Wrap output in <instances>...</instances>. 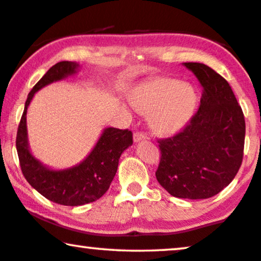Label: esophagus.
<instances>
[{"label": "esophagus", "instance_id": "1", "mask_svg": "<svg viewBox=\"0 0 261 261\" xmlns=\"http://www.w3.org/2000/svg\"><path fill=\"white\" fill-rule=\"evenodd\" d=\"M142 140H148V136L143 133H136L134 134V141L135 142H140Z\"/></svg>", "mask_w": 261, "mask_h": 261}]
</instances>
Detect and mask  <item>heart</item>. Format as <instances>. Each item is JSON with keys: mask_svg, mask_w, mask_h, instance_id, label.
<instances>
[{"mask_svg": "<svg viewBox=\"0 0 261 261\" xmlns=\"http://www.w3.org/2000/svg\"><path fill=\"white\" fill-rule=\"evenodd\" d=\"M131 101L141 112L151 113V124L158 133L173 135L191 120L198 95L192 86L179 80L156 77L138 86Z\"/></svg>", "mask_w": 261, "mask_h": 261, "instance_id": "heart-1", "label": "heart"}]
</instances>
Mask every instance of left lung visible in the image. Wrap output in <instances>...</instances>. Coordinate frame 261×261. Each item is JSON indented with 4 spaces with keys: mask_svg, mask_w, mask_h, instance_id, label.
I'll return each mask as SVG.
<instances>
[{
    "mask_svg": "<svg viewBox=\"0 0 261 261\" xmlns=\"http://www.w3.org/2000/svg\"><path fill=\"white\" fill-rule=\"evenodd\" d=\"M203 87L197 113L182 131L159 141L156 179L173 197L206 199L235 178L244 158L246 124L231 87L203 63H184Z\"/></svg>",
    "mask_w": 261,
    "mask_h": 261,
    "instance_id": "left-lung-1",
    "label": "left lung"
}]
</instances>
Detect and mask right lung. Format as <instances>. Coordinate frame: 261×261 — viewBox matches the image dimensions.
Returning a JSON list of instances; mask_svg holds the SVG:
<instances>
[{
    "label": "right lung",
    "mask_w": 261,
    "mask_h": 261,
    "mask_svg": "<svg viewBox=\"0 0 261 261\" xmlns=\"http://www.w3.org/2000/svg\"><path fill=\"white\" fill-rule=\"evenodd\" d=\"M80 65L63 61L48 69L27 96L16 134V150L22 174L33 189L54 203L79 206L101 198L112 182L120 155L133 144V133L116 127L103 128L89 155L67 169H51L34 158L29 147L26 114L38 90L77 72Z\"/></svg>",
    "instance_id": "add662e5"
}]
</instances>
